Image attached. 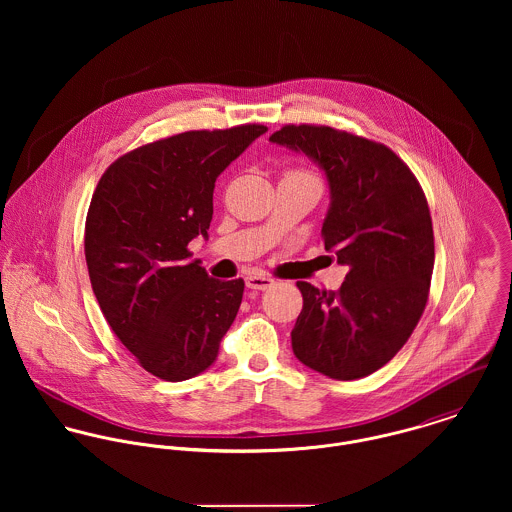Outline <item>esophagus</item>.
Returning <instances> with one entry per match:
<instances>
[{"instance_id":"34e87169","label":"esophagus","mask_w":512,"mask_h":512,"mask_svg":"<svg viewBox=\"0 0 512 512\" xmlns=\"http://www.w3.org/2000/svg\"><path fill=\"white\" fill-rule=\"evenodd\" d=\"M272 286H274V280L268 276H262V274L246 276V288H250V290H268Z\"/></svg>"}]
</instances>
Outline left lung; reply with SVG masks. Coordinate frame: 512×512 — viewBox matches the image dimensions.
Here are the masks:
<instances>
[{
    "label": "left lung",
    "instance_id": "8db88e82",
    "mask_svg": "<svg viewBox=\"0 0 512 512\" xmlns=\"http://www.w3.org/2000/svg\"><path fill=\"white\" fill-rule=\"evenodd\" d=\"M270 142L323 171V244L349 268L339 292L297 282L293 355L335 380L368 376L404 347L428 301L434 228L424 191L392 149L347 132L284 126Z\"/></svg>",
    "mask_w": 512,
    "mask_h": 512
}]
</instances>
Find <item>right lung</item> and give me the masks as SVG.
Here are the masks:
<instances>
[{
  "label": "right lung",
  "instance_id": "right-lung-1",
  "mask_svg": "<svg viewBox=\"0 0 512 512\" xmlns=\"http://www.w3.org/2000/svg\"><path fill=\"white\" fill-rule=\"evenodd\" d=\"M266 132L248 124L177 134L122 155L98 181L84 234L92 292L157 378H193L219 357L244 282L209 278L187 246L209 240L217 177Z\"/></svg>",
  "mask_w": 512,
  "mask_h": 512
}]
</instances>
